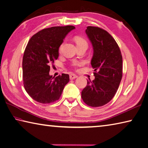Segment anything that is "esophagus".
Returning <instances> with one entry per match:
<instances>
[{"instance_id": "esophagus-1", "label": "esophagus", "mask_w": 148, "mask_h": 148, "mask_svg": "<svg viewBox=\"0 0 148 148\" xmlns=\"http://www.w3.org/2000/svg\"><path fill=\"white\" fill-rule=\"evenodd\" d=\"M77 77V76H76V75L73 74H70V76H69V77H70V79H76Z\"/></svg>"}]
</instances>
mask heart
Segmentation results:
<instances>
[{
    "mask_svg": "<svg viewBox=\"0 0 148 148\" xmlns=\"http://www.w3.org/2000/svg\"><path fill=\"white\" fill-rule=\"evenodd\" d=\"M74 41L76 42L77 47H79V46H81L82 45H85V44L87 45V42H86V40L82 36H76L74 37ZM63 43H64V42H63L60 46V48H59L60 51H62V47L63 46ZM84 63H84V62H83V61H74L73 62H72L71 63V67L73 68L74 69H77L78 67H80V66H83L84 65Z\"/></svg>",
    "mask_w": 148,
    "mask_h": 148,
    "instance_id": "obj_1",
    "label": "heart"
}]
</instances>
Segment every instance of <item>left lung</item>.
Listing matches in <instances>:
<instances>
[{
  "label": "left lung",
  "instance_id": "8db88e82",
  "mask_svg": "<svg viewBox=\"0 0 148 148\" xmlns=\"http://www.w3.org/2000/svg\"><path fill=\"white\" fill-rule=\"evenodd\" d=\"M86 33L94 48L91 60L95 79L87 80L82 92L86 105L99 107L110 101L116 94L123 77V57L117 43L106 30L88 26Z\"/></svg>",
  "mask_w": 148,
  "mask_h": 148
}]
</instances>
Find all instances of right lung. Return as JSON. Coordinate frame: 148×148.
<instances>
[{"label": "right lung", "instance_id": "right-lung-1", "mask_svg": "<svg viewBox=\"0 0 148 148\" xmlns=\"http://www.w3.org/2000/svg\"><path fill=\"white\" fill-rule=\"evenodd\" d=\"M74 28L66 25L43 29L34 34L26 46L22 60L23 83L27 94L37 102L49 104L58 101L69 83V74L54 77L49 71L58 58L65 36Z\"/></svg>", "mask_w": 148, "mask_h": 148}]
</instances>
